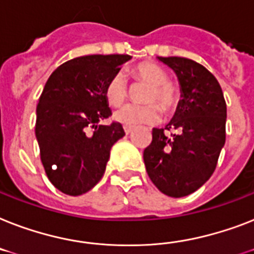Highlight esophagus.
Masks as SVG:
<instances>
[{"label": "esophagus", "instance_id": "34e87169", "mask_svg": "<svg viewBox=\"0 0 254 254\" xmlns=\"http://www.w3.org/2000/svg\"><path fill=\"white\" fill-rule=\"evenodd\" d=\"M124 131L127 134H130L131 131H133V127H124Z\"/></svg>", "mask_w": 254, "mask_h": 254}]
</instances>
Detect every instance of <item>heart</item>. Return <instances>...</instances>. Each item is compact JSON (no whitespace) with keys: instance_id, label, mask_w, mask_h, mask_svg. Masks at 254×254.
I'll return each instance as SVG.
<instances>
[{"instance_id":"1","label":"heart","mask_w":254,"mask_h":254,"mask_svg":"<svg viewBox=\"0 0 254 254\" xmlns=\"http://www.w3.org/2000/svg\"><path fill=\"white\" fill-rule=\"evenodd\" d=\"M135 80L150 86L143 95V106H125L115 113V119L127 127H137L141 124H154L160 119V109L164 115L174 113L179 104V92L170 84L168 74L152 63H142L131 69ZM107 102L113 107H120L129 96V86L123 73H116L104 90Z\"/></svg>"}]
</instances>
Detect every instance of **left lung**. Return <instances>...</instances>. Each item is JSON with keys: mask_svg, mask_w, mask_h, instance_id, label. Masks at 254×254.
Here are the masks:
<instances>
[{"mask_svg": "<svg viewBox=\"0 0 254 254\" xmlns=\"http://www.w3.org/2000/svg\"><path fill=\"white\" fill-rule=\"evenodd\" d=\"M174 70L181 99L166 127L152 129L143 151L146 171L158 189L170 197H185L205 184L215 171L226 142L227 107L219 82L201 64L184 57H158Z\"/></svg>", "mask_w": 254, "mask_h": 254, "instance_id": "1", "label": "left lung"}]
</instances>
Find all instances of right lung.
Listing matches in <instances>:
<instances>
[{"label":"right lung","mask_w":254,"mask_h":254,"mask_svg":"<svg viewBox=\"0 0 254 254\" xmlns=\"http://www.w3.org/2000/svg\"><path fill=\"white\" fill-rule=\"evenodd\" d=\"M127 55L82 56L51 74L36 107L35 134L49 181L80 195L104 175L111 148L125 135L120 123L99 125L112 112L104 90Z\"/></svg>","instance_id":"obj_1"}]
</instances>
